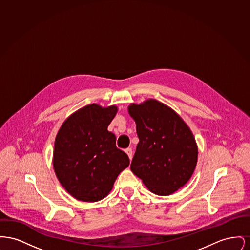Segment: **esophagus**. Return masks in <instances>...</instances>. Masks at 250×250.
Returning a JSON list of instances; mask_svg holds the SVG:
<instances>
[{"label": "esophagus", "instance_id": "34e87169", "mask_svg": "<svg viewBox=\"0 0 250 250\" xmlns=\"http://www.w3.org/2000/svg\"><path fill=\"white\" fill-rule=\"evenodd\" d=\"M125 152L127 154L129 159L131 160V159H132V156H133V155H132V149H131V148H126V149L125 150Z\"/></svg>", "mask_w": 250, "mask_h": 250}]
</instances>
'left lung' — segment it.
<instances>
[{
	"label": "left lung",
	"instance_id": "8db88e82",
	"mask_svg": "<svg viewBox=\"0 0 250 250\" xmlns=\"http://www.w3.org/2000/svg\"><path fill=\"white\" fill-rule=\"evenodd\" d=\"M128 111L139 137L132 172L156 195L172 194L188 182L197 165L192 132L173 109L154 99L132 104Z\"/></svg>",
	"mask_w": 250,
	"mask_h": 250
}]
</instances>
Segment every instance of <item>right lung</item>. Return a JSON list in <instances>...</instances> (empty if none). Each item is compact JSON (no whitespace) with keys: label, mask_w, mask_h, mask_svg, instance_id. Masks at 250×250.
Here are the masks:
<instances>
[{"label":"right lung","mask_w":250,"mask_h":250,"mask_svg":"<svg viewBox=\"0 0 250 250\" xmlns=\"http://www.w3.org/2000/svg\"><path fill=\"white\" fill-rule=\"evenodd\" d=\"M117 107L91 104L73 113L55 139L53 167L61 185L79 201L97 202L111 190L120 172L129 165L107 131Z\"/></svg>","instance_id":"right-lung-1"}]
</instances>
